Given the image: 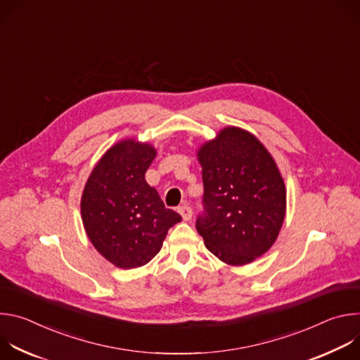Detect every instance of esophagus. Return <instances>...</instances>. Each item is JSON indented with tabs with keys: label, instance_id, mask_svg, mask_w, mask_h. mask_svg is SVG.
Returning a JSON list of instances; mask_svg holds the SVG:
<instances>
[{
	"label": "esophagus",
	"instance_id": "1",
	"mask_svg": "<svg viewBox=\"0 0 360 360\" xmlns=\"http://www.w3.org/2000/svg\"><path fill=\"white\" fill-rule=\"evenodd\" d=\"M178 212L181 214L184 221H189L192 218V210H191V207H188V205H182V207H179Z\"/></svg>",
	"mask_w": 360,
	"mask_h": 360
}]
</instances>
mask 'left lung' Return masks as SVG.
Instances as JSON below:
<instances>
[{"mask_svg": "<svg viewBox=\"0 0 360 360\" xmlns=\"http://www.w3.org/2000/svg\"><path fill=\"white\" fill-rule=\"evenodd\" d=\"M203 212L196 231L228 265H246L269 250L282 228L286 191L259 139L236 127L222 129L198 150Z\"/></svg>", "mask_w": 360, "mask_h": 360, "instance_id": "left-lung-1", "label": "left lung"}]
</instances>
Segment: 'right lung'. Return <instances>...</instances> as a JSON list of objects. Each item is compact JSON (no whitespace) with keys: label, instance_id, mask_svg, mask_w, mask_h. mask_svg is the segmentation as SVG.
I'll use <instances>...</instances> for the list:
<instances>
[{"label":"right lung","instance_id":"right-lung-1","mask_svg":"<svg viewBox=\"0 0 360 360\" xmlns=\"http://www.w3.org/2000/svg\"><path fill=\"white\" fill-rule=\"evenodd\" d=\"M157 155L135 139L111 146L91 172L81 198L85 232L112 265L132 269L155 256L181 215L165 205L145 172Z\"/></svg>","mask_w":360,"mask_h":360}]
</instances>
